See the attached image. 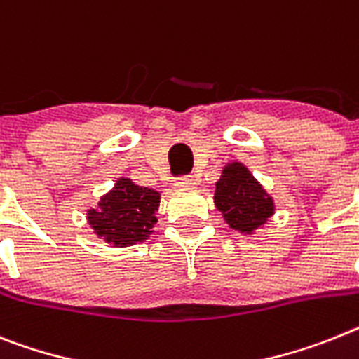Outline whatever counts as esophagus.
I'll use <instances>...</instances> for the list:
<instances>
[{
	"instance_id": "1",
	"label": "esophagus",
	"mask_w": 359,
	"mask_h": 359,
	"mask_svg": "<svg viewBox=\"0 0 359 359\" xmlns=\"http://www.w3.org/2000/svg\"><path fill=\"white\" fill-rule=\"evenodd\" d=\"M196 185H198V180L192 174H189V176H180L176 180V187H180V189H191V187Z\"/></svg>"
}]
</instances>
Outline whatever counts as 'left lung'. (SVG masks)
Segmentation results:
<instances>
[{
    "label": "left lung",
    "instance_id": "1",
    "mask_svg": "<svg viewBox=\"0 0 359 359\" xmlns=\"http://www.w3.org/2000/svg\"><path fill=\"white\" fill-rule=\"evenodd\" d=\"M214 203L236 231L250 234L274 212L272 200L241 163L226 165L216 183Z\"/></svg>",
    "mask_w": 359,
    "mask_h": 359
}]
</instances>
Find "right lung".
<instances>
[{"instance_id":"obj_1","label":"right lung","mask_w":359,"mask_h":359,"mask_svg":"<svg viewBox=\"0 0 359 359\" xmlns=\"http://www.w3.org/2000/svg\"><path fill=\"white\" fill-rule=\"evenodd\" d=\"M159 192L134 185L130 180H118L114 189L88 210V223L97 236L118 247L143 241L158 223Z\"/></svg>"}]
</instances>
